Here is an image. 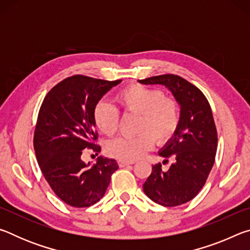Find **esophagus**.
<instances>
[{"label": "esophagus", "instance_id": "esophagus-1", "mask_svg": "<svg viewBox=\"0 0 250 250\" xmlns=\"http://www.w3.org/2000/svg\"><path fill=\"white\" fill-rule=\"evenodd\" d=\"M133 163L134 162H132V161H118V164H119L120 167L130 166V164H133Z\"/></svg>", "mask_w": 250, "mask_h": 250}]
</instances>
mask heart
Segmentation results:
<instances>
[{
    "mask_svg": "<svg viewBox=\"0 0 250 250\" xmlns=\"http://www.w3.org/2000/svg\"><path fill=\"white\" fill-rule=\"evenodd\" d=\"M116 101L125 115H138L132 138L120 137L105 145L108 155L120 161L140 159L153 146L171 141L181 124V108L177 100L166 97L162 90L139 83L129 84L118 92ZM94 121L104 134L113 135L119 125L117 110L104 101H99L94 109Z\"/></svg>",
    "mask_w": 250,
    "mask_h": 250,
    "instance_id": "b5f03b06",
    "label": "heart"
}]
</instances>
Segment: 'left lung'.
I'll list each match as a JSON object with an SVG mask.
<instances>
[{"label":"left lung","mask_w":250,"mask_h":250,"mask_svg":"<svg viewBox=\"0 0 250 250\" xmlns=\"http://www.w3.org/2000/svg\"><path fill=\"white\" fill-rule=\"evenodd\" d=\"M145 84H164L181 104V124L176 134L160 152L173 163L167 171L152 166L143 191L156 204L179 206L195 197L206 183L217 150V130L208 100L188 80L166 74L139 80ZM164 162H168L166 160Z\"/></svg>","instance_id":"left-lung-1"}]
</instances>
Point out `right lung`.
<instances>
[{
  "label": "right lung",
  "mask_w": 250,
  "mask_h": 250,
  "mask_svg": "<svg viewBox=\"0 0 250 250\" xmlns=\"http://www.w3.org/2000/svg\"><path fill=\"white\" fill-rule=\"evenodd\" d=\"M120 82L74 75L54 86L42 103L33 139L37 162L54 193L73 207L96 204L119 167L107 158L89 167L82 154L100 151L95 105Z\"/></svg>",
  "instance_id": "obj_1"
}]
</instances>
